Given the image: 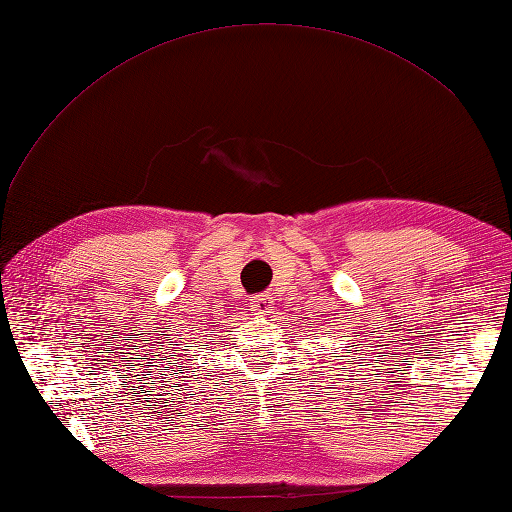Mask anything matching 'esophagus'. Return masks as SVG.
I'll use <instances>...</instances> for the list:
<instances>
[{
    "instance_id": "34e87169",
    "label": "esophagus",
    "mask_w": 512,
    "mask_h": 512,
    "mask_svg": "<svg viewBox=\"0 0 512 512\" xmlns=\"http://www.w3.org/2000/svg\"><path fill=\"white\" fill-rule=\"evenodd\" d=\"M250 307H252V312H256V314H267L269 309L273 307V294L271 292L256 294V297L250 299Z\"/></svg>"
}]
</instances>
